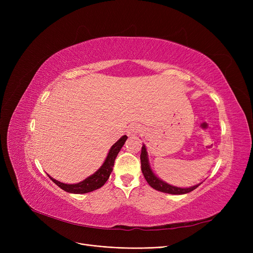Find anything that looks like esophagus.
I'll list each match as a JSON object with an SVG mask.
<instances>
[{
	"label": "esophagus",
	"mask_w": 253,
	"mask_h": 253,
	"mask_svg": "<svg viewBox=\"0 0 253 253\" xmlns=\"http://www.w3.org/2000/svg\"><path fill=\"white\" fill-rule=\"evenodd\" d=\"M142 131V127L139 124H132L128 129V135L135 136Z\"/></svg>",
	"instance_id": "esophagus-1"
}]
</instances>
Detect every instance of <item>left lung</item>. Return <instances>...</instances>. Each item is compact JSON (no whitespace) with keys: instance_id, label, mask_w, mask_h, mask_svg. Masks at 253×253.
I'll return each mask as SVG.
<instances>
[{"instance_id":"1","label":"left lung","mask_w":253,"mask_h":253,"mask_svg":"<svg viewBox=\"0 0 253 253\" xmlns=\"http://www.w3.org/2000/svg\"><path fill=\"white\" fill-rule=\"evenodd\" d=\"M140 162H141V171H142V174H143L145 180L148 181V183L153 189H155L157 191H160V192L167 193V194H172V195H182V194H188V193L194 191L195 189H197L199 187V185L201 184V183H199V184H196V185H194V187H190V188H177V187H174V185L168 184L167 182L157 177L153 172V170L151 169L147 148H145L144 144L141 148Z\"/></svg>"}]
</instances>
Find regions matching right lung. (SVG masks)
<instances>
[{"mask_svg": "<svg viewBox=\"0 0 253 253\" xmlns=\"http://www.w3.org/2000/svg\"><path fill=\"white\" fill-rule=\"evenodd\" d=\"M127 138L128 137L126 135H124L120 138L114 145H112V148H111L108 156H106L105 160H104L103 164L101 165V167L95 172V173H93L92 175H90L89 177H87L86 179H84L81 182L74 183V184H68V183H63L54 178H52L50 175H48V176L53 182L56 183L60 189H62L63 191L68 192V193L86 194L89 192L95 191V190L101 188L102 185L106 182V180L109 179L112 171H113L115 159L117 158L120 150L122 149Z\"/></svg>", "mask_w": 253, "mask_h": 253, "instance_id": "obj_1", "label": "right lung"}]
</instances>
